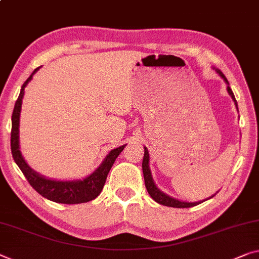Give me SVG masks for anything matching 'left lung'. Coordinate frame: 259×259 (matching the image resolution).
Segmentation results:
<instances>
[{
  "label": "left lung",
  "instance_id": "1",
  "mask_svg": "<svg viewBox=\"0 0 259 259\" xmlns=\"http://www.w3.org/2000/svg\"><path fill=\"white\" fill-rule=\"evenodd\" d=\"M218 73L227 82V84H228V81H227L225 75L222 74V71L218 70ZM227 90H228L229 95L234 99V102H235L236 107H237V102L235 99V96H234L232 89H230L229 87H227ZM148 162H149V154H148V150H147V148H145V155H143V161H142V171H143V177H145V185H146L147 191H148L149 196L152 197L155 201L158 202V204H161V205L169 206V207H176V208L193 207V206L200 204L201 201H199V202L180 201V200H177V199H174V198H171L169 196H166L165 193H163L162 191L158 190L156 188V185H155L154 182H153L152 174H150V170H149V166H148Z\"/></svg>",
  "mask_w": 259,
  "mask_h": 259
}]
</instances>
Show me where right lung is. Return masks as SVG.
<instances>
[{
	"mask_svg": "<svg viewBox=\"0 0 259 259\" xmlns=\"http://www.w3.org/2000/svg\"><path fill=\"white\" fill-rule=\"evenodd\" d=\"M39 68L34 69L31 76L24 82L22 85L21 94L15 103L14 112L11 116V154L16 162V164L19 166L22 170L24 176H25L26 181L29 184L37 191V192L42 196L44 198L49 199L51 201L60 202V204H82V202H88L90 200H94L95 198L99 196L102 192L103 188H104L105 181L109 171L112 168L114 161L118 157V155L122 152L125 146L119 147L113 150H111L109 155L103 161L101 166L91 174L89 177L84 178L82 181L76 182H57L46 180L41 176H39L37 172L32 171L29 165L26 164L24 158L22 157V154L19 152V145H18V126H19V113H21L22 107V98L24 96V88H25L27 83L32 75L37 71Z\"/></svg>",
	"mask_w": 259,
	"mask_h": 259,
	"instance_id": "1",
	"label": "right lung"
}]
</instances>
